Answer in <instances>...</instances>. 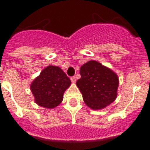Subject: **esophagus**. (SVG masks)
Segmentation results:
<instances>
[{"label":"esophagus","mask_w":150,"mask_h":150,"mask_svg":"<svg viewBox=\"0 0 150 150\" xmlns=\"http://www.w3.org/2000/svg\"><path fill=\"white\" fill-rule=\"evenodd\" d=\"M71 80L72 83H76V77L75 76H71Z\"/></svg>","instance_id":"1"}]
</instances>
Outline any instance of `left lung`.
<instances>
[{
	"label": "left lung",
	"instance_id": "left-lung-1",
	"mask_svg": "<svg viewBox=\"0 0 150 150\" xmlns=\"http://www.w3.org/2000/svg\"><path fill=\"white\" fill-rule=\"evenodd\" d=\"M79 73L81 77L76 86L88 107L100 110L114 101L119 79L113 71L96 61H89L81 66Z\"/></svg>",
	"mask_w": 150,
	"mask_h": 150
}]
</instances>
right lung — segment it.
Here are the masks:
<instances>
[{"label": "right lung", "mask_w": 150, "mask_h": 150, "mask_svg": "<svg viewBox=\"0 0 150 150\" xmlns=\"http://www.w3.org/2000/svg\"><path fill=\"white\" fill-rule=\"evenodd\" d=\"M71 82L62 69L56 66H48L30 85V90L35 102L45 108H54L63 100L64 92Z\"/></svg>", "instance_id": "add662e5"}]
</instances>
